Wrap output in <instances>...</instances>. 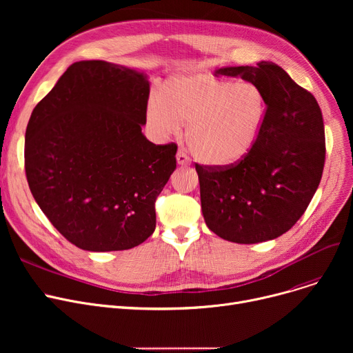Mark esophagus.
<instances>
[{
  "mask_svg": "<svg viewBox=\"0 0 353 353\" xmlns=\"http://www.w3.org/2000/svg\"><path fill=\"white\" fill-rule=\"evenodd\" d=\"M190 157L188 156V153H186V150H183V148H179V152H177V163L180 164V165H189L190 164Z\"/></svg>",
  "mask_w": 353,
  "mask_h": 353,
  "instance_id": "obj_1",
  "label": "esophagus"
}]
</instances>
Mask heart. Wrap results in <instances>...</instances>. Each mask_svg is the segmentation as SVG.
I'll list each match as a JSON object with an SVG mask.
<instances>
[{"instance_id": "1", "label": "heart", "mask_w": 353, "mask_h": 353, "mask_svg": "<svg viewBox=\"0 0 353 353\" xmlns=\"http://www.w3.org/2000/svg\"><path fill=\"white\" fill-rule=\"evenodd\" d=\"M269 110L263 90L254 83H237L208 72L167 81L161 97L153 96L145 108L148 128L160 137L188 127L193 154L210 165L243 160L256 145Z\"/></svg>"}]
</instances>
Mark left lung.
I'll use <instances>...</instances> for the list:
<instances>
[{"instance_id": "8db88e82", "label": "left lung", "mask_w": 353, "mask_h": 353, "mask_svg": "<svg viewBox=\"0 0 353 353\" xmlns=\"http://www.w3.org/2000/svg\"><path fill=\"white\" fill-rule=\"evenodd\" d=\"M261 87L268 117L253 150L230 165L196 163L208 228L233 243H261L298 221L316 192L326 143L321 107L277 64L261 61L217 70Z\"/></svg>"}]
</instances>
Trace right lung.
Here are the masks:
<instances>
[{
    "label": "right lung",
    "instance_id": "1",
    "mask_svg": "<svg viewBox=\"0 0 353 353\" xmlns=\"http://www.w3.org/2000/svg\"><path fill=\"white\" fill-rule=\"evenodd\" d=\"M148 92L143 72L79 61L32 110L24 147L30 190L83 250L132 249L156 229L154 203L176 169L177 144L143 136Z\"/></svg>",
    "mask_w": 353,
    "mask_h": 353
}]
</instances>
